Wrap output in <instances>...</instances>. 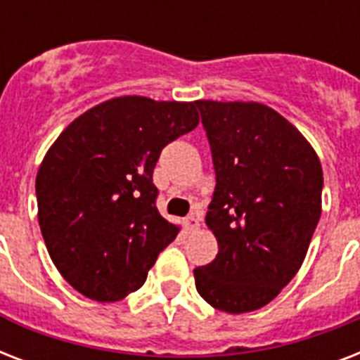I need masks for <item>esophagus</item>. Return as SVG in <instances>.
<instances>
[{"label": "esophagus", "instance_id": "obj_1", "mask_svg": "<svg viewBox=\"0 0 360 360\" xmlns=\"http://www.w3.org/2000/svg\"><path fill=\"white\" fill-rule=\"evenodd\" d=\"M183 224H185L186 231H194V230H198V226H200V220H198L194 214H191V217H186V219L183 220Z\"/></svg>", "mask_w": 360, "mask_h": 360}]
</instances>
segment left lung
<instances>
[{
	"mask_svg": "<svg viewBox=\"0 0 360 360\" xmlns=\"http://www.w3.org/2000/svg\"><path fill=\"white\" fill-rule=\"evenodd\" d=\"M214 168L205 222L219 240L194 269L198 293L228 314L265 307L302 265L321 217L323 172L304 136L257 103H196Z\"/></svg>",
	"mask_w": 360,
	"mask_h": 360,
	"instance_id": "obj_1",
	"label": "left lung"
}]
</instances>
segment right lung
I'll use <instances>...</instances> for the list:
<instances>
[{
  "mask_svg": "<svg viewBox=\"0 0 360 360\" xmlns=\"http://www.w3.org/2000/svg\"><path fill=\"white\" fill-rule=\"evenodd\" d=\"M200 123L196 103L120 97L59 134L37 174L39 226L53 265L82 295L121 301L140 290L179 228L157 209L160 153Z\"/></svg>",
  "mask_w": 360,
  "mask_h": 360,
  "instance_id": "obj_1",
  "label": "right lung"
}]
</instances>
